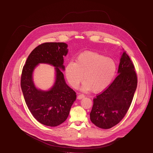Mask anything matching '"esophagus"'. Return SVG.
Wrapping results in <instances>:
<instances>
[{"mask_svg": "<svg viewBox=\"0 0 153 153\" xmlns=\"http://www.w3.org/2000/svg\"><path fill=\"white\" fill-rule=\"evenodd\" d=\"M84 97H85V95H84V94H81V95H79L78 96L77 98H78V100H81L82 98H84Z\"/></svg>", "mask_w": 153, "mask_h": 153, "instance_id": "34e87169", "label": "esophagus"}]
</instances>
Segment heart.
Instances as JSON below:
<instances>
[{"instance_id":"1","label":"heart","mask_w":153,"mask_h":153,"mask_svg":"<svg viewBox=\"0 0 153 153\" xmlns=\"http://www.w3.org/2000/svg\"><path fill=\"white\" fill-rule=\"evenodd\" d=\"M117 66L114 61L94 52H85L76 58L75 63L65 67L66 79L73 88L78 87L83 79L82 89L99 92L108 87L114 77Z\"/></svg>"}]
</instances>
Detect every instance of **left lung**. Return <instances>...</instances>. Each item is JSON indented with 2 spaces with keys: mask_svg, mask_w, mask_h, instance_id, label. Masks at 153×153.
<instances>
[{
  "mask_svg": "<svg viewBox=\"0 0 153 153\" xmlns=\"http://www.w3.org/2000/svg\"><path fill=\"white\" fill-rule=\"evenodd\" d=\"M118 76L108 87L93 100L90 120L97 127L109 129L118 124L131 105L137 86V76L129 56L124 51Z\"/></svg>",
  "mask_w": 153,
  "mask_h": 153,
  "instance_id": "1",
  "label": "left lung"
}]
</instances>
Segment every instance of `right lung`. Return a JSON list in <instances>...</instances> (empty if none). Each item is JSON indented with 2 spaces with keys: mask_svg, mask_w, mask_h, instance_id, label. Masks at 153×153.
Instances as JSON below:
<instances>
[{
  "mask_svg": "<svg viewBox=\"0 0 153 153\" xmlns=\"http://www.w3.org/2000/svg\"><path fill=\"white\" fill-rule=\"evenodd\" d=\"M67 47L64 42L41 44L31 52L22 69L21 85L26 104L33 117L46 126L56 127L63 123L76 98V92L66 84L62 72L65 70L63 64ZM39 63L56 67V82L49 91L38 90L34 85L32 74Z\"/></svg>",
  "mask_w": 153,
  "mask_h": 153,
  "instance_id": "add662e5",
  "label": "right lung"
}]
</instances>
